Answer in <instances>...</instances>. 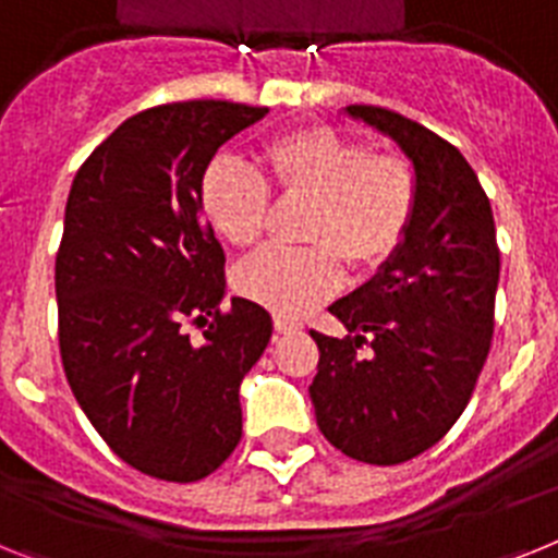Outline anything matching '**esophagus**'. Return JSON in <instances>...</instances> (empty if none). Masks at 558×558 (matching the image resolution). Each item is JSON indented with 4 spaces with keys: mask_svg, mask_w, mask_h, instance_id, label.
I'll list each match as a JSON object with an SVG mask.
<instances>
[{
    "mask_svg": "<svg viewBox=\"0 0 558 558\" xmlns=\"http://www.w3.org/2000/svg\"><path fill=\"white\" fill-rule=\"evenodd\" d=\"M303 329L301 320H294V317H287V315H275V331L278 335H289V331H298Z\"/></svg>",
    "mask_w": 558,
    "mask_h": 558,
    "instance_id": "esophagus-1",
    "label": "esophagus"
}]
</instances>
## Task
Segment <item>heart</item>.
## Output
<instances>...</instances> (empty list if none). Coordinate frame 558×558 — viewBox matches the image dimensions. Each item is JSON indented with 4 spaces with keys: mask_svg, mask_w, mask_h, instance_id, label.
<instances>
[{
    "mask_svg": "<svg viewBox=\"0 0 558 558\" xmlns=\"http://www.w3.org/2000/svg\"><path fill=\"white\" fill-rule=\"evenodd\" d=\"M271 186L294 201H312L308 250L269 246L235 269L241 298L278 312L303 315L329 298L354 271L386 264L400 250L416 209V178L400 156H368L366 147L335 130L306 128L266 144ZM201 207L215 235L229 246H252L269 215V186L238 161H215L201 184Z\"/></svg>",
    "mask_w": 558,
    "mask_h": 558,
    "instance_id": "1",
    "label": "heart"
}]
</instances>
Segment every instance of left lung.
Here are the masks:
<instances>
[{
    "mask_svg": "<svg viewBox=\"0 0 558 558\" xmlns=\"http://www.w3.org/2000/svg\"><path fill=\"white\" fill-rule=\"evenodd\" d=\"M343 112L409 158L416 209L400 250L329 306L349 337L312 331L320 363L308 397L337 451L400 465L451 430L488 357L499 283L494 215L471 163L437 133L383 107Z\"/></svg>",
    "mask_w": 558,
    "mask_h": 558,
    "instance_id": "8db88e82",
    "label": "left lung"
}]
</instances>
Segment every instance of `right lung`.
Returning <instances> with one entry per match:
<instances>
[{
    "label": "right lung",
    "instance_id": "add662e5",
    "mask_svg": "<svg viewBox=\"0 0 558 558\" xmlns=\"http://www.w3.org/2000/svg\"><path fill=\"white\" fill-rule=\"evenodd\" d=\"M266 107L175 101L128 119L73 178L56 255L59 349L78 405L121 460L204 480L241 442V380L271 337L264 306L227 298L201 207L209 161ZM186 319L207 322L201 344Z\"/></svg>",
    "mask_w": 558,
    "mask_h": 558
}]
</instances>
